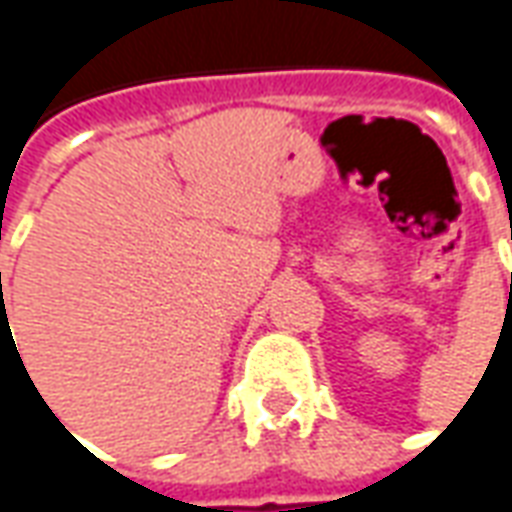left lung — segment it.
<instances>
[{"label": "left lung", "instance_id": "left-lung-1", "mask_svg": "<svg viewBox=\"0 0 512 512\" xmlns=\"http://www.w3.org/2000/svg\"><path fill=\"white\" fill-rule=\"evenodd\" d=\"M510 236H512V231H510ZM510 281H512V278H510Z\"/></svg>", "mask_w": 512, "mask_h": 512}]
</instances>
